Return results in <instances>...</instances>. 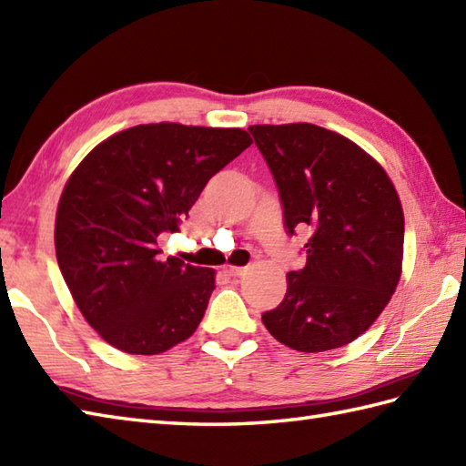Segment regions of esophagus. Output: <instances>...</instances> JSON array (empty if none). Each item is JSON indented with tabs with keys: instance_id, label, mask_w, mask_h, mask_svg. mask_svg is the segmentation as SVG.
Returning a JSON list of instances; mask_svg holds the SVG:
<instances>
[{
	"instance_id": "34e87169",
	"label": "esophagus",
	"mask_w": 466,
	"mask_h": 466,
	"mask_svg": "<svg viewBox=\"0 0 466 466\" xmlns=\"http://www.w3.org/2000/svg\"><path fill=\"white\" fill-rule=\"evenodd\" d=\"M224 272L230 274V276H242L246 272V268H240V266H226Z\"/></svg>"
}]
</instances>
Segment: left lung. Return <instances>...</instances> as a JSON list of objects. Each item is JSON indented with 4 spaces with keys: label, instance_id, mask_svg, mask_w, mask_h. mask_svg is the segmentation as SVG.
Segmentation results:
<instances>
[{
    "label": "left lung",
    "instance_id": "obj_1",
    "mask_svg": "<svg viewBox=\"0 0 466 466\" xmlns=\"http://www.w3.org/2000/svg\"><path fill=\"white\" fill-rule=\"evenodd\" d=\"M279 187L290 236L310 228L306 266L262 322L300 352L340 349L369 330L397 290L404 216L379 162L314 124L250 126Z\"/></svg>",
    "mask_w": 466,
    "mask_h": 466
}]
</instances>
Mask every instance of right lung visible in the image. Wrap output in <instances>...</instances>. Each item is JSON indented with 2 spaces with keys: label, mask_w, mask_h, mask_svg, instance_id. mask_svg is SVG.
Wrapping results in <instances>:
<instances>
[{
  "label": "right lung",
  "mask_w": 466,
  "mask_h": 466,
  "mask_svg": "<svg viewBox=\"0 0 466 466\" xmlns=\"http://www.w3.org/2000/svg\"><path fill=\"white\" fill-rule=\"evenodd\" d=\"M252 144L240 127L134 126L96 146L69 177L56 216L59 270L87 324L130 354L190 339L214 270L160 258L214 174Z\"/></svg>",
  "instance_id": "obj_1"
}]
</instances>
